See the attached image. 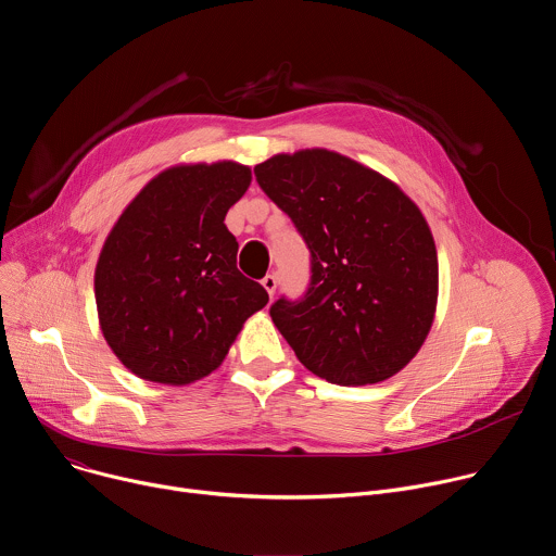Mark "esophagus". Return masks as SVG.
Masks as SVG:
<instances>
[{"label":"esophagus","instance_id":"1","mask_svg":"<svg viewBox=\"0 0 556 556\" xmlns=\"http://www.w3.org/2000/svg\"><path fill=\"white\" fill-rule=\"evenodd\" d=\"M262 286H264L266 292L273 296L275 290H277V277H275V275H266V277L262 279Z\"/></svg>","mask_w":556,"mask_h":556}]
</instances>
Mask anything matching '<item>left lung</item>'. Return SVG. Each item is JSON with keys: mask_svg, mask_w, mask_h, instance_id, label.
<instances>
[{"mask_svg": "<svg viewBox=\"0 0 556 556\" xmlns=\"http://www.w3.org/2000/svg\"><path fill=\"white\" fill-rule=\"evenodd\" d=\"M309 249V286L277 299L273 324L296 358L337 384H374L422 348L438 303L431 228L399 185L328 149L255 167Z\"/></svg>", "mask_w": 556, "mask_h": 556, "instance_id": "1", "label": "left lung"}]
</instances>
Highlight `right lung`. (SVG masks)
I'll return each instance as SVG.
<instances>
[{
	"label": "right lung",
	"mask_w": 556,
	"mask_h": 556,
	"mask_svg": "<svg viewBox=\"0 0 556 556\" xmlns=\"http://www.w3.org/2000/svg\"><path fill=\"white\" fill-rule=\"evenodd\" d=\"M247 165H176L149 180L110 230L94 273L103 337L138 378L189 384L222 365L268 292L237 270L228 208Z\"/></svg>",
	"instance_id": "obj_1"
}]
</instances>
